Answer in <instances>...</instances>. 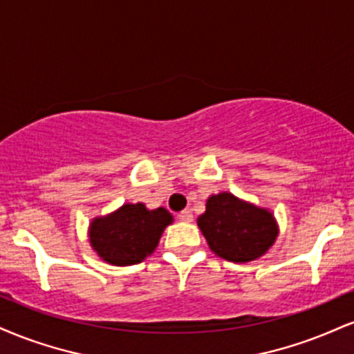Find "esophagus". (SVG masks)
Listing matches in <instances>:
<instances>
[{"label":"esophagus","instance_id":"1","mask_svg":"<svg viewBox=\"0 0 354 354\" xmlns=\"http://www.w3.org/2000/svg\"><path fill=\"white\" fill-rule=\"evenodd\" d=\"M178 219L183 221V223H193V212H191L189 209L181 211L180 214H178Z\"/></svg>","mask_w":354,"mask_h":354}]
</instances>
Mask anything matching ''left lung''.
I'll use <instances>...</instances> for the list:
<instances>
[{
	"mask_svg": "<svg viewBox=\"0 0 354 354\" xmlns=\"http://www.w3.org/2000/svg\"><path fill=\"white\" fill-rule=\"evenodd\" d=\"M198 225L209 249L229 262H250L274 245L279 225L269 209L231 193L212 194Z\"/></svg>",
	"mask_w": 354,
	"mask_h": 354,
	"instance_id": "left-lung-1",
	"label": "left lung"
}]
</instances>
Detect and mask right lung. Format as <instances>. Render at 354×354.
I'll return each mask as SVG.
<instances>
[{
	"label": "right lung",
	"instance_id": "right-lung-1",
	"mask_svg": "<svg viewBox=\"0 0 354 354\" xmlns=\"http://www.w3.org/2000/svg\"><path fill=\"white\" fill-rule=\"evenodd\" d=\"M173 216L165 207L147 209L143 203L123 204L107 216L95 218L88 227V241L97 255L112 266H133L155 252Z\"/></svg>",
	"mask_w": 354,
	"mask_h": 354
}]
</instances>
